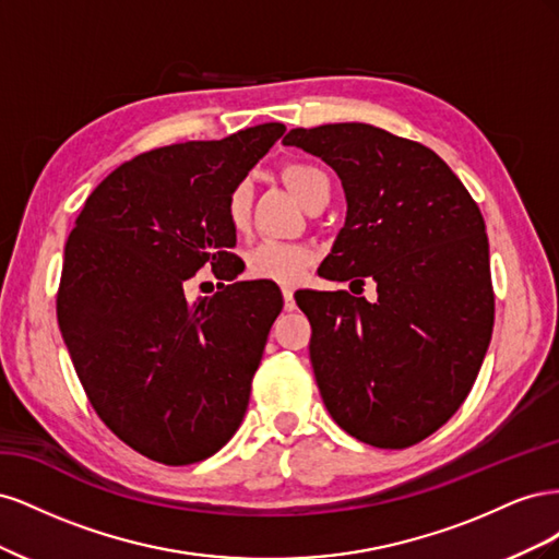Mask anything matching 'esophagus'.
Instances as JSON below:
<instances>
[{"mask_svg": "<svg viewBox=\"0 0 559 559\" xmlns=\"http://www.w3.org/2000/svg\"><path fill=\"white\" fill-rule=\"evenodd\" d=\"M282 296H284V308L292 310L294 308V289H292V286H282Z\"/></svg>", "mask_w": 559, "mask_h": 559, "instance_id": "obj_1", "label": "esophagus"}]
</instances>
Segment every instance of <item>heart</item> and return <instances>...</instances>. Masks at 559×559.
Instances as JSON below:
<instances>
[{
  "mask_svg": "<svg viewBox=\"0 0 559 559\" xmlns=\"http://www.w3.org/2000/svg\"><path fill=\"white\" fill-rule=\"evenodd\" d=\"M284 181L294 195L306 202L321 183H329L326 175L314 165L308 163H292L284 167ZM251 200L253 189L249 179H240L233 183V189L226 195V222L235 233H245L251 224ZM247 273L257 280H267L275 284H298L306 277L308 267L314 261V251L308 245L300 242H280V240H263L253 245L247 251Z\"/></svg>",
  "mask_w": 559,
  "mask_h": 559,
  "instance_id": "obj_1",
  "label": "heart"
}]
</instances>
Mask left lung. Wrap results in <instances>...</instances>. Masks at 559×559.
I'll return each mask as SVG.
<instances>
[{
  "label": "left lung",
  "instance_id": "1",
  "mask_svg": "<svg viewBox=\"0 0 559 559\" xmlns=\"http://www.w3.org/2000/svg\"><path fill=\"white\" fill-rule=\"evenodd\" d=\"M331 165L347 216L319 275L378 298L306 292L310 361L335 425L401 450L460 411L495 326L483 214L425 144L368 123L296 128L282 140Z\"/></svg>",
  "mask_w": 559,
  "mask_h": 559
}]
</instances>
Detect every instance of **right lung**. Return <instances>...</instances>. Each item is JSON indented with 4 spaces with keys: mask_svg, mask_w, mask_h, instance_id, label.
Masks as SVG:
<instances>
[{
    "mask_svg": "<svg viewBox=\"0 0 559 559\" xmlns=\"http://www.w3.org/2000/svg\"><path fill=\"white\" fill-rule=\"evenodd\" d=\"M284 130L146 151L97 186L67 238L62 341L99 419L148 460L202 462L242 425L282 294L235 282L189 302L183 284L202 265L226 280V195Z\"/></svg>",
    "mask_w": 559,
    "mask_h": 559,
    "instance_id": "obj_1",
    "label": "right lung"
}]
</instances>
